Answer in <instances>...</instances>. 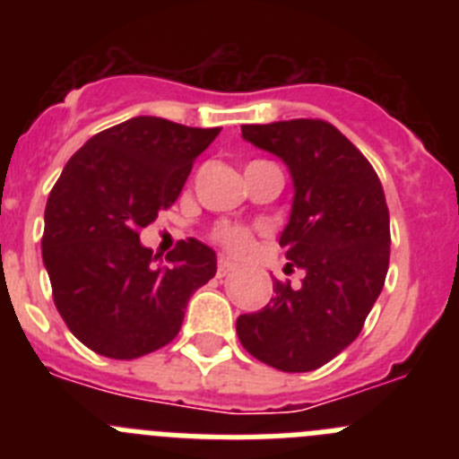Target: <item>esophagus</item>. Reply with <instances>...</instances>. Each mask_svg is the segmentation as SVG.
Instances as JSON below:
<instances>
[{
	"mask_svg": "<svg viewBox=\"0 0 459 459\" xmlns=\"http://www.w3.org/2000/svg\"><path fill=\"white\" fill-rule=\"evenodd\" d=\"M234 269H237V264H234L232 259H227V257H221V259H218V275L232 273Z\"/></svg>",
	"mask_w": 459,
	"mask_h": 459,
	"instance_id": "esophagus-1",
	"label": "esophagus"
}]
</instances>
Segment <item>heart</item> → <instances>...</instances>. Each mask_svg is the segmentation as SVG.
Masks as SVG:
<instances>
[{"instance_id":"heart-1","label":"heart","mask_w":459,"mask_h":459,"mask_svg":"<svg viewBox=\"0 0 459 459\" xmlns=\"http://www.w3.org/2000/svg\"><path fill=\"white\" fill-rule=\"evenodd\" d=\"M211 238L234 255H243L253 248V232L238 225H218Z\"/></svg>"}]
</instances>
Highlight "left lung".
I'll return each instance as SVG.
<instances>
[{"instance_id":"8db88e82","label":"left lung","mask_w":459,"mask_h":459,"mask_svg":"<svg viewBox=\"0 0 459 459\" xmlns=\"http://www.w3.org/2000/svg\"><path fill=\"white\" fill-rule=\"evenodd\" d=\"M241 133L290 168L294 202L280 248L303 280L299 287L273 280V299L237 319L238 340L275 370H317L359 338L386 280L384 188L368 158L328 121L248 124Z\"/></svg>"}]
</instances>
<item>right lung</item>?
<instances>
[{"mask_svg":"<svg viewBox=\"0 0 459 459\" xmlns=\"http://www.w3.org/2000/svg\"><path fill=\"white\" fill-rule=\"evenodd\" d=\"M218 133L135 117L93 135L50 190L40 246L52 299L96 354L131 360L172 342L190 296L216 275V253L197 238L163 262L140 232L177 202Z\"/></svg>","mask_w":459,"mask_h":459,"instance_id":"1","label":"right lung"}]
</instances>
